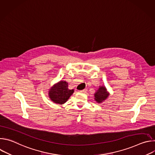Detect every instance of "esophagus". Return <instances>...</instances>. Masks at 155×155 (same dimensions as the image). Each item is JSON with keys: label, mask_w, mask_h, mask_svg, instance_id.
I'll return each mask as SVG.
<instances>
[{"label": "esophagus", "mask_w": 155, "mask_h": 155, "mask_svg": "<svg viewBox=\"0 0 155 155\" xmlns=\"http://www.w3.org/2000/svg\"><path fill=\"white\" fill-rule=\"evenodd\" d=\"M86 91H87V90H86V89H84V90H80V91H79V93H86Z\"/></svg>", "instance_id": "esophagus-1"}]
</instances>
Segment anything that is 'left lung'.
<instances>
[{
  "mask_svg": "<svg viewBox=\"0 0 155 155\" xmlns=\"http://www.w3.org/2000/svg\"><path fill=\"white\" fill-rule=\"evenodd\" d=\"M108 96L109 93L107 92L106 87L102 86L99 87L98 90L94 94V99L97 102L101 103L105 101L108 97Z\"/></svg>",
  "mask_w": 155,
  "mask_h": 155,
  "instance_id": "obj_1",
  "label": "left lung"
}]
</instances>
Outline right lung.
<instances>
[{"label": "right lung", "instance_id": "obj_1", "mask_svg": "<svg viewBox=\"0 0 155 155\" xmlns=\"http://www.w3.org/2000/svg\"><path fill=\"white\" fill-rule=\"evenodd\" d=\"M74 90L68 89V83L65 81H60L53 85L49 91V97L54 103L63 104L74 93Z\"/></svg>", "mask_w": 155, "mask_h": 155}]
</instances>
